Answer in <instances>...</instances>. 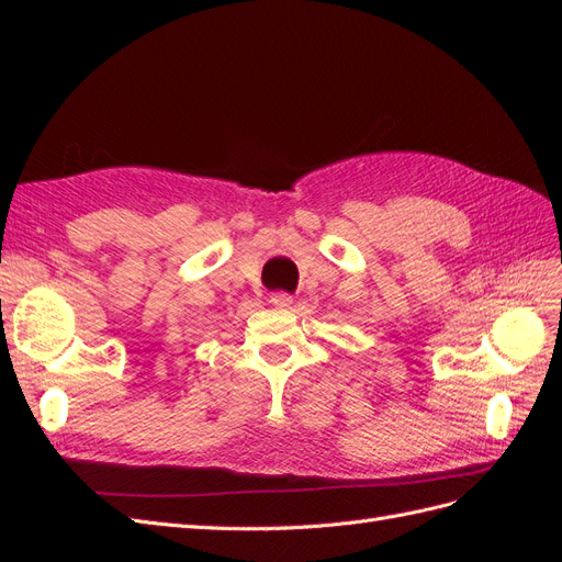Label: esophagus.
<instances>
[{
	"instance_id": "34e87169",
	"label": "esophagus",
	"mask_w": 562,
	"mask_h": 562,
	"mask_svg": "<svg viewBox=\"0 0 562 562\" xmlns=\"http://www.w3.org/2000/svg\"><path fill=\"white\" fill-rule=\"evenodd\" d=\"M269 302L274 304L277 310H291V307H293V295H288V293H271V295H269Z\"/></svg>"
}]
</instances>
